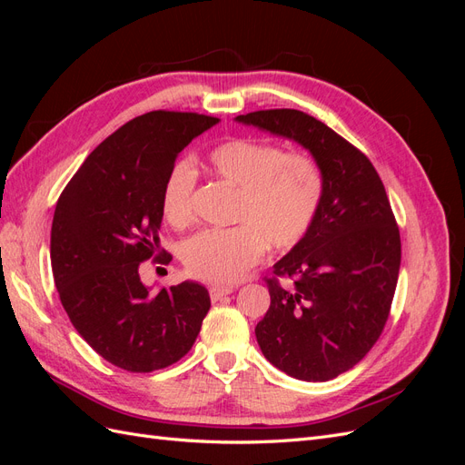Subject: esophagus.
<instances>
[{
    "label": "esophagus",
    "instance_id": "esophagus-1",
    "mask_svg": "<svg viewBox=\"0 0 465 465\" xmlns=\"http://www.w3.org/2000/svg\"><path fill=\"white\" fill-rule=\"evenodd\" d=\"M231 292H232V287L215 285V287H211V289H209V297H211V301L217 302V301H221V299H224V297H229Z\"/></svg>",
    "mask_w": 465,
    "mask_h": 465
}]
</instances>
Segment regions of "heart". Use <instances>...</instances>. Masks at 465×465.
Returning <instances> with one entry per match:
<instances>
[{"label": "heart", "instance_id": "1", "mask_svg": "<svg viewBox=\"0 0 465 465\" xmlns=\"http://www.w3.org/2000/svg\"><path fill=\"white\" fill-rule=\"evenodd\" d=\"M217 176L238 186L232 219L236 227L205 229L182 244L190 275L207 283L241 281L265 252L297 246L311 231L323 195V174L306 153H283L258 137H232L207 153ZM195 171L178 161L163 186V215L176 229L193 219Z\"/></svg>", "mask_w": 465, "mask_h": 465}]
</instances>
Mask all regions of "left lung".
Instances as JSON below:
<instances>
[{
    "label": "left lung",
    "instance_id": "obj_1",
    "mask_svg": "<svg viewBox=\"0 0 465 465\" xmlns=\"http://www.w3.org/2000/svg\"><path fill=\"white\" fill-rule=\"evenodd\" d=\"M236 122L291 139L323 174L318 215L265 279L272 304L256 326L263 357L306 382L353 369L384 330L398 285L401 242L376 168L357 147L301 110H258Z\"/></svg>",
    "mask_w": 465,
    "mask_h": 465
}]
</instances>
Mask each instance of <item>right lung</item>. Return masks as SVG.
Wrapping results in <instances>:
<instances>
[{"mask_svg":"<svg viewBox=\"0 0 465 465\" xmlns=\"http://www.w3.org/2000/svg\"><path fill=\"white\" fill-rule=\"evenodd\" d=\"M219 118L153 110L98 145L55 203L50 260L74 328L98 355L128 372L171 367L192 349L211 301L184 281L151 292L139 263L159 254L163 186L178 153Z\"/></svg>","mask_w":465,"mask_h":465,"instance_id":"add662e5","label":"right lung"}]
</instances>
